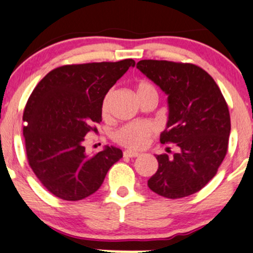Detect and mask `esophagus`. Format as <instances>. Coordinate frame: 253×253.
<instances>
[{"label":"esophagus","instance_id":"34e87169","mask_svg":"<svg viewBox=\"0 0 253 253\" xmlns=\"http://www.w3.org/2000/svg\"><path fill=\"white\" fill-rule=\"evenodd\" d=\"M140 154L137 152H133V150H125L124 152V158H137Z\"/></svg>","mask_w":253,"mask_h":253}]
</instances>
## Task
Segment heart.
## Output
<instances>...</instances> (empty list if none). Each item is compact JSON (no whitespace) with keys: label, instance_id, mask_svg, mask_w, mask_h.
I'll return each mask as SVG.
<instances>
[{"label":"heart","instance_id":"b5f03b06","mask_svg":"<svg viewBox=\"0 0 253 253\" xmlns=\"http://www.w3.org/2000/svg\"><path fill=\"white\" fill-rule=\"evenodd\" d=\"M135 88L139 98L146 97L148 94H158L155 86L145 79L137 82ZM111 97L112 89L107 92L101 104V113L104 117H107L110 112ZM156 132H158V128L152 123H130L117 129L113 134V139L118 145L129 149L140 150L148 146L150 139L155 135Z\"/></svg>","mask_w":253,"mask_h":253}]
</instances>
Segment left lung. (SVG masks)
I'll return each instance as SVG.
<instances>
[{"label": "left lung", "mask_w": 253, "mask_h": 253, "mask_svg": "<svg viewBox=\"0 0 253 253\" xmlns=\"http://www.w3.org/2000/svg\"><path fill=\"white\" fill-rule=\"evenodd\" d=\"M136 68L168 94L169 120L160 141L178 147L172 156L156 155L159 168L149 189L171 200L197 193L228 152V104L212 77L195 64L143 59Z\"/></svg>", "instance_id": "obj_1"}]
</instances>
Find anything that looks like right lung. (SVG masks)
Segmentation results:
<instances>
[{"mask_svg":"<svg viewBox=\"0 0 253 253\" xmlns=\"http://www.w3.org/2000/svg\"><path fill=\"white\" fill-rule=\"evenodd\" d=\"M134 65L133 59L63 65L34 88L23 112L25 152L35 175L56 197L81 201L94 194L123 158L112 146L87 155L83 142L100 124L108 89Z\"/></svg>","mask_w":253,"mask_h":253,"instance_id":"obj_1","label":"right lung"}]
</instances>
